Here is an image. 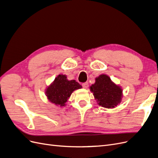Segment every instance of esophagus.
Segmentation results:
<instances>
[{
    "mask_svg": "<svg viewBox=\"0 0 158 158\" xmlns=\"http://www.w3.org/2000/svg\"><path fill=\"white\" fill-rule=\"evenodd\" d=\"M88 85H88V82H84V83L82 84V87H83L84 88H85V89L88 88Z\"/></svg>",
    "mask_w": 158,
    "mask_h": 158,
    "instance_id": "1",
    "label": "esophagus"
}]
</instances>
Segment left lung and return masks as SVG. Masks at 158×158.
Segmentation results:
<instances>
[{
  "label": "left lung",
  "mask_w": 158,
  "mask_h": 158,
  "mask_svg": "<svg viewBox=\"0 0 158 158\" xmlns=\"http://www.w3.org/2000/svg\"><path fill=\"white\" fill-rule=\"evenodd\" d=\"M90 91L98 104L103 107L113 108L121 102L122 89L106 74L95 78V84L90 86Z\"/></svg>",
  "instance_id": "obj_1"
}]
</instances>
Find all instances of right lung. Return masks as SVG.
I'll return each instance as SVG.
<instances>
[{
	"instance_id": "1",
	"label": "right lung",
	"mask_w": 158,
	"mask_h": 158,
	"mask_svg": "<svg viewBox=\"0 0 158 158\" xmlns=\"http://www.w3.org/2000/svg\"><path fill=\"white\" fill-rule=\"evenodd\" d=\"M82 88L76 80H68L66 75L59 74L47 88L46 95L49 101L56 106H64L73 91Z\"/></svg>"
}]
</instances>
